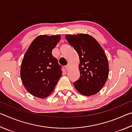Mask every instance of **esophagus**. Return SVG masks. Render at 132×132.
Segmentation results:
<instances>
[{"mask_svg": "<svg viewBox=\"0 0 132 132\" xmlns=\"http://www.w3.org/2000/svg\"><path fill=\"white\" fill-rule=\"evenodd\" d=\"M69 68H70V64L68 63V65H67V66L65 67V69H66V70H68L69 69Z\"/></svg>", "mask_w": 132, "mask_h": 132, "instance_id": "obj_1", "label": "esophagus"}]
</instances>
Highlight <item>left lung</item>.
I'll return each instance as SVG.
<instances>
[{"label": "left lung", "instance_id": "1", "mask_svg": "<svg viewBox=\"0 0 132 132\" xmlns=\"http://www.w3.org/2000/svg\"><path fill=\"white\" fill-rule=\"evenodd\" d=\"M65 38L79 56L80 77L74 86L83 95L95 94L103 88L108 77V61L104 50L89 34H68Z\"/></svg>", "mask_w": 132, "mask_h": 132}]
</instances>
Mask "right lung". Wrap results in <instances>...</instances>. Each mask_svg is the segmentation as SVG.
<instances>
[{
	"label": "right lung",
	"mask_w": 132,
	"mask_h": 132,
	"mask_svg": "<svg viewBox=\"0 0 132 132\" xmlns=\"http://www.w3.org/2000/svg\"><path fill=\"white\" fill-rule=\"evenodd\" d=\"M61 38L60 35H39L31 42L24 56L20 69L21 81L34 97H47L62 76L61 66L52 54Z\"/></svg>",
	"instance_id": "1"
}]
</instances>
